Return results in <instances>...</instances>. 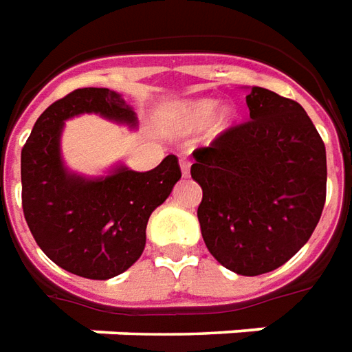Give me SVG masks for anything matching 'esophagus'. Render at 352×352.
<instances>
[{
  "label": "esophagus",
  "instance_id": "esophagus-1",
  "mask_svg": "<svg viewBox=\"0 0 352 352\" xmlns=\"http://www.w3.org/2000/svg\"><path fill=\"white\" fill-rule=\"evenodd\" d=\"M179 166H181V171H183V175H188L190 173V160L188 157H181L179 160Z\"/></svg>",
  "mask_w": 352,
  "mask_h": 352
}]
</instances>
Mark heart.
<instances>
[{
  "label": "heart",
  "instance_id": "heart-1",
  "mask_svg": "<svg viewBox=\"0 0 352 352\" xmlns=\"http://www.w3.org/2000/svg\"><path fill=\"white\" fill-rule=\"evenodd\" d=\"M216 109V102L214 100H196V102H188L177 109L179 113V121L185 129H198L206 123L208 119L212 117ZM233 119V111L229 107H223L216 119V129H226L229 125V121Z\"/></svg>",
  "mask_w": 352,
  "mask_h": 352
}]
</instances>
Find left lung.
Returning <instances> with one entry per match:
<instances>
[{
	"label": "left lung",
	"instance_id": "1",
	"mask_svg": "<svg viewBox=\"0 0 352 352\" xmlns=\"http://www.w3.org/2000/svg\"><path fill=\"white\" fill-rule=\"evenodd\" d=\"M250 119L196 148L198 221L208 250L239 276L283 266L314 233L326 204V146L295 100L252 86Z\"/></svg>",
	"mask_w": 352,
	"mask_h": 352
}]
</instances>
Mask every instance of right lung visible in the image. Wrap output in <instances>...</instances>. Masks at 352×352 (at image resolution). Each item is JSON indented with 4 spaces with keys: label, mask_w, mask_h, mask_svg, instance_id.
Returning a JSON list of instances; mask_svg holds the SVG:
<instances>
[{
    "label": "right lung",
    "mask_w": 352,
    "mask_h": 352,
    "mask_svg": "<svg viewBox=\"0 0 352 352\" xmlns=\"http://www.w3.org/2000/svg\"><path fill=\"white\" fill-rule=\"evenodd\" d=\"M78 113L135 125V111L109 88H76L38 117L21 152L23 212L44 254L86 279H109L135 264L150 214L181 179L177 156L136 173L119 167L104 179L67 173L59 154L63 121Z\"/></svg>",
    "instance_id": "1"
}]
</instances>
